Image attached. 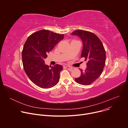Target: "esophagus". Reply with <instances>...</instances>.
Listing matches in <instances>:
<instances>
[{"instance_id":"34e87169","label":"esophagus","mask_w":128,"mask_h":128,"mask_svg":"<svg viewBox=\"0 0 128 128\" xmlns=\"http://www.w3.org/2000/svg\"><path fill=\"white\" fill-rule=\"evenodd\" d=\"M66 68L68 69V70H72L73 69V68L72 67H70V66H66Z\"/></svg>"}]
</instances>
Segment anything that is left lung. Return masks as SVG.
<instances>
[{
    "label": "left lung",
    "mask_w": 128,
    "mask_h": 128,
    "mask_svg": "<svg viewBox=\"0 0 128 128\" xmlns=\"http://www.w3.org/2000/svg\"><path fill=\"white\" fill-rule=\"evenodd\" d=\"M81 38L83 48L81 58L86 62L85 70H80L81 75L75 78L79 84L88 86L95 82L103 72L106 61V52L102 42L94 33L83 30H76L71 33Z\"/></svg>",
    "instance_id": "8db88e82"
}]
</instances>
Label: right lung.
<instances>
[{
	"mask_svg": "<svg viewBox=\"0 0 128 128\" xmlns=\"http://www.w3.org/2000/svg\"><path fill=\"white\" fill-rule=\"evenodd\" d=\"M64 34L41 30L28 38L22 52L24 69L31 82L37 86L48 88L59 81L61 65H45L44 59L56 44L64 38ZM51 68H50V67Z\"/></svg>",
	"mask_w": 128,
	"mask_h": 128,
	"instance_id": "right-lung-1",
	"label": "right lung"
}]
</instances>
